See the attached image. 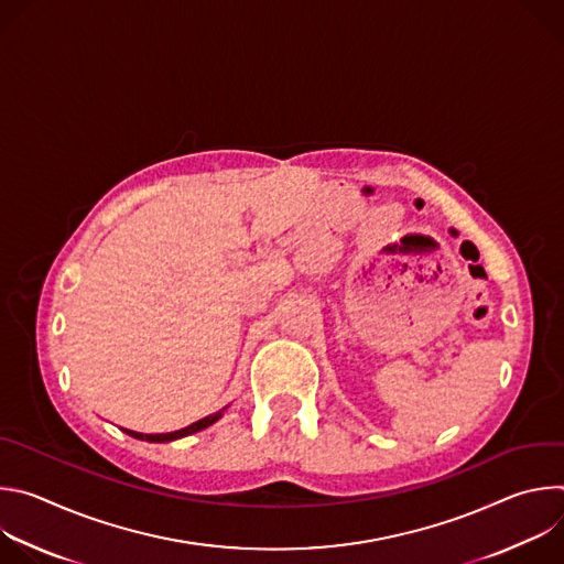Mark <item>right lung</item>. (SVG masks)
<instances>
[{
  "instance_id": "right-lung-1",
  "label": "right lung",
  "mask_w": 564,
  "mask_h": 564,
  "mask_svg": "<svg viewBox=\"0 0 564 564\" xmlns=\"http://www.w3.org/2000/svg\"><path fill=\"white\" fill-rule=\"evenodd\" d=\"M218 417H220V413L203 417V420H198V422H194V424H189L181 431H174V433H155V435H144V433H133V431H124V433L135 437V440H144V442H172V440H178V437H185V435H192V433H198V431L212 426Z\"/></svg>"
}]
</instances>
